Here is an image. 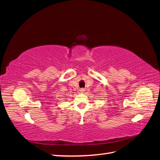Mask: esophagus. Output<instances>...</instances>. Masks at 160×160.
Segmentation results:
<instances>
[{
	"instance_id": "esophagus-1",
	"label": "esophagus",
	"mask_w": 160,
	"mask_h": 160,
	"mask_svg": "<svg viewBox=\"0 0 160 160\" xmlns=\"http://www.w3.org/2000/svg\"><path fill=\"white\" fill-rule=\"evenodd\" d=\"M79 91L81 92V93H83V92L85 91V89L84 88H81V89H80Z\"/></svg>"
}]
</instances>
